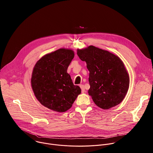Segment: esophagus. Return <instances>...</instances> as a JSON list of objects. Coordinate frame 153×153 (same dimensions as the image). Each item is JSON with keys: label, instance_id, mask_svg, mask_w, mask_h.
Masks as SVG:
<instances>
[{"label": "esophagus", "instance_id": "34e87169", "mask_svg": "<svg viewBox=\"0 0 153 153\" xmlns=\"http://www.w3.org/2000/svg\"><path fill=\"white\" fill-rule=\"evenodd\" d=\"M80 88L82 90V93H84L85 92V86L83 85H80Z\"/></svg>", "mask_w": 153, "mask_h": 153}]
</instances>
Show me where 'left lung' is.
<instances>
[{
    "label": "left lung",
    "mask_w": 153,
    "mask_h": 153,
    "mask_svg": "<svg viewBox=\"0 0 153 153\" xmlns=\"http://www.w3.org/2000/svg\"><path fill=\"white\" fill-rule=\"evenodd\" d=\"M90 71L88 94L103 110L114 107L123 100L129 85V77L121 59L114 54L89 46L77 50Z\"/></svg>",
    "instance_id": "left-lung-1"
}]
</instances>
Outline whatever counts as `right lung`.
<instances>
[{"mask_svg":"<svg viewBox=\"0 0 153 153\" xmlns=\"http://www.w3.org/2000/svg\"><path fill=\"white\" fill-rule=\"evenodd\" d=\"M74 57L71 50L60 48L43 56L36 63L31 86L39 102L50 110L63 113L72 106L81 89L73 83L67 69Z\"/></svg>","mask_w":153,"mask_h":153,"instance_id":"add662e5","label":"right lung"}]
</instances>
